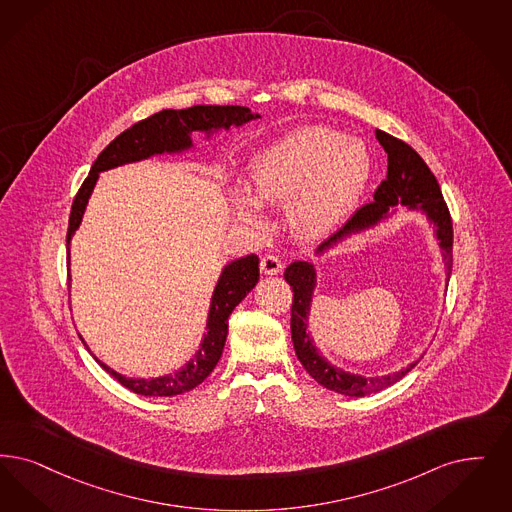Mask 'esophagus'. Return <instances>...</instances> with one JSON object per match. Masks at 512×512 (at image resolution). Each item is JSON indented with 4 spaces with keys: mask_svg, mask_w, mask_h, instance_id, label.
Instances as JSON below:
<instances>
[{
    "mask_svg": "<svg viewBox=\"0 0 512 512\" xmlns=\"http://www.w3.org/2000/svg\"><path fill=\"white\" fill-rule=\"evenodd\" d=\"M261 270L268 274V276H274V274H278L282 270V261L278 257H274V255H266V257L261 259Z\"/></svg>",
    "mask_w": 512,
    "mask_h": 512,
    "instance_id": "obj_1",
    "label": "esophagus"
}]
</instances>
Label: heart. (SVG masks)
I'll return each instance as SVG.
<instances>
[{
    "instance_id": "b5f03b06",
    "label": "heart",
    "mask_w": 512,
    "mask_h": 512,
    "mask_svg": "<svg viewBox=\"0 0 512 512\" xmlns=\"http://www.w3.org/2000/svg\"><path fill=\"white\" fill-rule=\"evenodd\" d=\"M371 175L368 146L326 125H305L268 144L249 162L251 194L230 190L236 219L265 230L261 204H287L299 240H320L341 225L362 198Z\"/></svg>"
}]
</instances>
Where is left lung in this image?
Wrapping results in <instances>:
<instances>
[{
	"label": "left lung",
	"mask_w": 512,
	"mask_h": 512,
	"mask_svg": "<svg viewBox=\"0 0 512 512\" xmlns=\"http://www.w3.org/2000/svg\"><path fill=\"white\" fill-rule=\"evenodd\" d=\"M375 137L389 154L387 179L375 190L373 202L360 207L348 219L347 225L316 249V255L320 257L348 236L366 232L369 228L387 221L398 211V205H404L409 211H421L430 225L434 226V236L442 249L444 266H446V282H450L451 265H453V226H451L450 209L442 198L440 184L432 175L429 165L423 162V158L409 144L381 129H375ZM284 278L293 289L291 339H293L295 354L303 364V368L307 369L308 375L314 381H318L322 387L345 394L350 398H360L366 394L381 392L390 385L398 383L406 373L419 364V360H415L400 371H392L387 375H373V377H364L360 373L337 368L320 352V348L316 347L308 331V316H310L312 297L316 289V268L308 261H295L287 266Z\"/></svg>",
	"instance_id": "obj_1"
}]
</instances>
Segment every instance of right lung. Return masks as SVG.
<instances>
[{"label":"right lung","instance_id":"1","mask_svg":"<svg viewBox=\"0 0 512 512\" xmlns=\"http://www.w3.org/2000/svg\"><path fill=\"white\" fill-rule=\"evenodd\" d=\"M261 118L259 114H253L247 106H207L198 104L184 110H162L143 122L131 125L125 129L122 135H118L112 143L104 148L91 167L87 179L83 181L82 188L78 190L70 221H68V234H66V249H68V266H70V242L76 230L82 225L83 213L87 202L91 198V192L99 181V173L120 167L125 164L143 162L152 156L162 154H183L190 148L192 133H204L205 139H209L213 133L230 127H240L244 123ZM70 280V276H68ZM259 282V257L247 255L240 257L223 268L217 286L213 289L205 333L196 354L184 364L183 368L175 373H167L162 377L152 379H133L125 377L122 373L114 371L110 366L103 364L97 356H93L99 366L110 373L125 389L143 394V396H177L188 390L196 389L205 377L215 369L223 348H225L226 335H228V316L232 310L242 303V299ZM82 339V335H80ZM83 341V339H82ZM85 345V341H83ZM87 347V345H85ZM89 350V347H87Z\"/></svg>","mask_w":512,"mask_h":512}]
</instances>
